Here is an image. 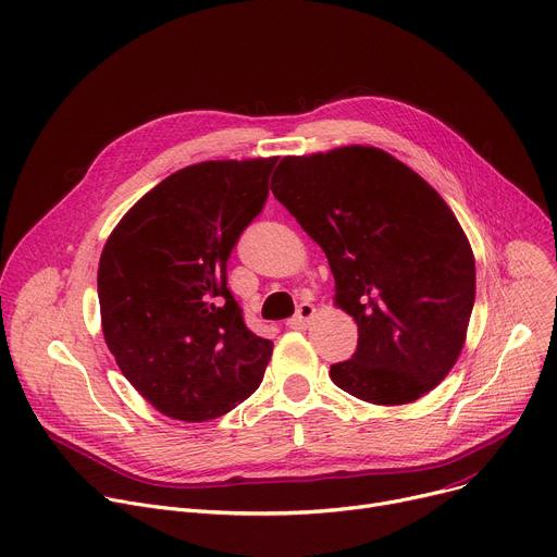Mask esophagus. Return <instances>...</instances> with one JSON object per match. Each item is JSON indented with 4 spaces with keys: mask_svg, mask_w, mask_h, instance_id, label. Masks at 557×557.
Returning <instances> with one entry per match:
<instances>
[{
    "mask_svg": "<svg viewBox=\"0 0 557 557\" xmlns=\"http://www.w3.org/2000/svg\"><path fill=\"white\" fill-rule=\"evenodd\" d=\"M313 318H315V307L309 305V302H302V305L298 307V313H295L286 324H288L290 329H307Z\"/></svg>",
    "mask_w": 557,
    "mask_h": 557,
    "instance_id": "esophagus-1",
    "label": "esophagus"
}]
</instances>
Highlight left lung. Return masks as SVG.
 Instances as JSON below:
<instances>
[{"instance_id":"left-lung-1","label":"left lung","mask_w":557,"mask_h":557,"mask_svg":"<svg viewBox=\"0 0 557 557\" xmlns=\"http://www.w3.org/2000/svg\"><path fill=\"white\" fill-rule=\"evenodd\" d=\"M275 199L324 250L333 305L358 324L331 381L374 405H405L450 374L474 305V255L450 206L372 145L284 157Z\"/></svg>"}]
</instances>
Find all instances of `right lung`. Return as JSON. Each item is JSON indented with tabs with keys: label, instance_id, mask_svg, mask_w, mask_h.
I'll use <instances>...</instances> for the list:
<instances>
[{
	"label": "right lung",
	"instance_id": "obj_1",
	"mask_svg": "<svg viewBox=\"0 0 557 557\" xmlns=\"http://www.w3.org/2000/svg\"><path fill=\"white\" fill-rule=\"evenodd\" d=\"M275 161L183 168L143 195L104 242V343L134 389L170 419L224 417L264 379L273 343L246 329L226 262L269 197Z\"/></svg>",
	"mask_w": 557,
	"mask_h": 557
}]
</instances>
